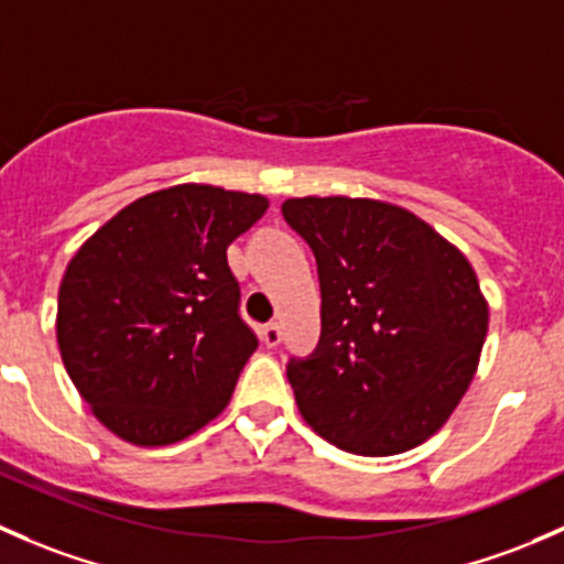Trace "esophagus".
<instances>
[{
  "label": "esophagus",
  "mask_w": 564,
  "mask_h": 564,
  "mask_svg": "<svg viewBox=\"0 0 564 564\" xmlns=\"http://www.w3.org/2000/svg\"><path fill=\"white\" fill-rule=\"evenodd\" d=\"M260 339H263L265 347H276L282 341V328L276 323H269L260 328Z\"/></svg>",
  "instance_id": "obj_1"
}]
</instances>
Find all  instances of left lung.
Instances as JSON below:
<instances>
[{"label": "left lung", "instance_id": "8db88e82", "mask_svg": "<svg viewBox=\"0 0 564 564\" xmlns=\"http://www.w3.org/2000/svg\"><path fill=\"white\" fill-rule=\"evenodd\" d=\"M282 214L315 252L323 295L317 350L288 364L304 421L358 456L426 443L467 393L489 330L469 260L371 197H290Z\"/></svg>", "mask_w": 564, "mask_h": 564}]
</instances>
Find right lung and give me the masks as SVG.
Returning a JSON list of instances; mask_svg holds the SVG:
<instances>
[{
  "label": "right lung",
  "mask_w": 564,
  "mask_h": 564,
  "mask_svg": "<svg viewBox=\"0 0 564 564\" xmlns=\"http://www.w3.org/2000/svg\"><path fill=\"white\" fill-rule=\"evenodd\" d=\"M265 208L263 195L176 184L121 208L67 263L62 361L116 437L171 445L228 408L258 347L228 247Z\"/></svg>",
  "instance_id": "obj_1"
}]
</instances>
